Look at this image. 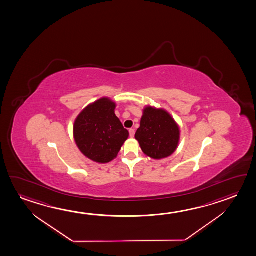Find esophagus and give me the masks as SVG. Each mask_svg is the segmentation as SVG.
<instances>
[{
    "instance_id": "esophagus-1",
    "label": "esophagus",
    "mask_w": 256,
    "mask_h": 256,
    "mask_svg": "<svg viewBox=\"0 0 256 256\" xmlns=\"http://www.w3.org/2000/svg\"><path fill=\"white\" fill-rule=\"evenodd\" d=\"M129 132H130V137H132V138H134V137L135 130H134V129H130V130H129Z\"/></svg>"
}]
</instances>
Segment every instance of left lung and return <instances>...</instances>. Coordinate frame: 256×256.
Here are the masks:
<instances>
[{
    "label": "left lung",
    "instance_id": "left-lung-1",
    "mask_svg": "<svg viewBox=\"0 0 256 256\" xmlns=\"http://www.w3.org/2000/svg\"><path fill=\"white\" fill-rule=\"evenodd\" d=\"M143 153L154 160L171 156L180 140V129L165 109L147 106L143 109L140 126L135 134Z\"/></svg>",
    "mask_w": 256,
    "mask_h": 256
}]
</instances>
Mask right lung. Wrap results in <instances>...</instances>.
Wrapping results in <instances>:
<instances>
[{
	"label": "right lung",
	"mask_w": 256,
	"mask_h": 256,
	"mask_svg": "<svg viewBox=\"0 0 256 256\" xmlns=\"http://www.w3.org/2000/svg\"><path fill=\"white\" fill-rule=\"evenodd\" d=\"M116 108L109 98H101L83 109L74 122L76 145L84 156L96 163L113 160L129 137L114 114Z\"/></svg>",
	"instance_id": "obj_1"
}]
</instances>
